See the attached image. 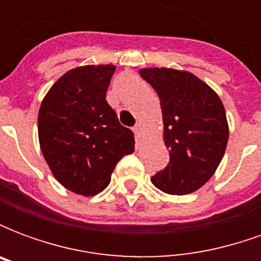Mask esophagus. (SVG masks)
I'll list each match as a JSON object with an SVG mask.
<instances>
[{"label": "esophagus", "instance_id": "obj_1", "mask_svg": "<svg viewBox=\"0 0 261 261\" xmlns=\"http://www.w3.org/2000/svg\"><path fill=\"white\" fill-rule=\"evenodd\" d=\"M134 133H136L137 136L138 137H141L142 136V125L138 123V124L134 125Z\"/></svg>", "mask_w": 261, "mask_h": 261}]
</instances>
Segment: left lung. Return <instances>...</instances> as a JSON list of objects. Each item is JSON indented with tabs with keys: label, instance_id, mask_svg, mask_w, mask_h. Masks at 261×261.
Wrapping results in <instances>:
<instances>
[{
	"label": "left lung",
	"instance_id": "8db88e82",
	"mask_svg": "<svg viewBox=\"0 0 261 261\" xmlns=\"http://www.w3.org/2000/svg\"><path fill=\"white\" fill-rule=\"evenodd\" d=\"M140 74L161 99L164 137L170 159L151 177L168 194L183 196L204 186L217 170L228 144V123L218 95L190 72L145 68Z\"/></svg>",
	"mask_w": 261,
	"mask_h": 261
}]
</instances>
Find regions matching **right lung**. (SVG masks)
<instances>
[{
    "label": "right lung",
    "instance_id": "1",
    "mask_svg": "<svg viewBox=\"0 0 261 261\" xmlns=\"http://www.w3.org/2000/svg\"><path fill=\"white\" fill-rule=\"evenodd\" d=\"M114 69H71L51 86L39 110L43 156L56 179L81 196L105 190L117 162L134 151V133L120 124L106 100Z\"/></svg>",
    "mask_w": 261,
    "mask_h": 261
}]
</instances>
